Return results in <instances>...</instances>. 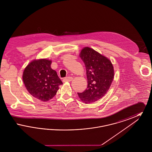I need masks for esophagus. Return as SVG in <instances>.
<instances>
[{"instance_id":"1","label":"esophagus","mask_w":152,"mask_h":152,"mask_svg":"<svg viewBox=\"0 0 152 152\" xmlns=\"http://www.w3.org/2000/svg\"><path fill=\"white\" fill-rule=\"evenodd\" d=\"M72 77H70V76H69V77H65V78L63 79V81H64V82H69V81H72Z\"/></svg>"}]
</instances>
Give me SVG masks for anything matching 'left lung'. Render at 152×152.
Wrapping results in <instances>:
<instances>
[{
  "label": "left lung",
  "instance_id": "1",
  "mask_svg": "<svg viewBox=\"0 0 152 152\" xmlns=\"http://www.w3.org/2000/svg\"><path fill=\"white\" fill-rule=\"evenodd\" d=\"M80 56L86 66L88 87L77 94L86 103L94 102L108 92L113 80V66L108 58L89 47L84 48Z\"/></svg>",
  "mask_w": 152,
  "mask_h": 152
}]
</instances>
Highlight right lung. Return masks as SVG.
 Here are the masks:
<instances>
[{
    "label": "right lung",
    "instance_id": "obj_1",
    "mask_svg": "<svg viewBox=\"0 0 152 152\" xmlns=\"http://www.w3.org/2000/svg\"><path fill=\"white\" fill-rule=\"evenodd\" d=\"M52 61L47 59L34 60L25 68L23 80L30 94L42 101L52 99L63 84L56 72L51 68Z\"/></svg>",
    "mask_w": 152,
    "mask_h": 152
}]
</instances>
